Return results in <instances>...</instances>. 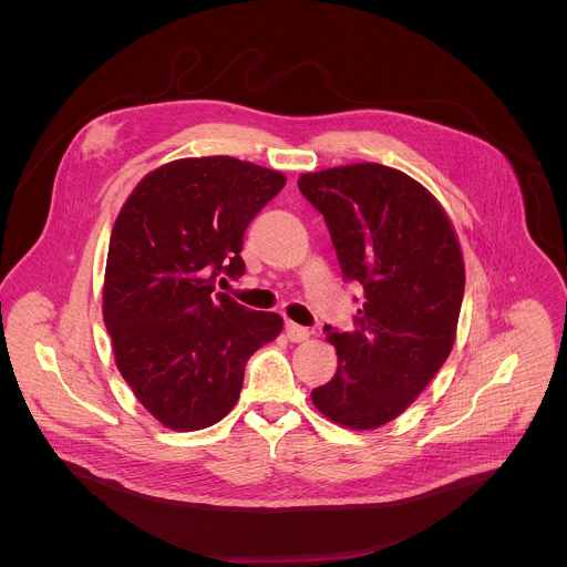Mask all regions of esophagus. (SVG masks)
Listing matches in <instances>:
<instances>
[{
    "label": "esophagus",
    "instance_id": "esophagus-1",
    "mask_svg": "<svg viewBox=\"0 0 567 567\" xmlns=\"http://www.w3.org/2000/svg\"><path fill=\"white\" fill-rule=\"evenodd\" d=\"M286 336H288L292 342H303V340L310 338V329L303 327V324L286 321Z\"/></svg>",
    "mask_w": 567,
    "mask_h": 567
}]
</instances>
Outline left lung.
Here are the masks:
<instances>
[{"mask_svg": "<svg viewBox=\"0 0 567 567\" xmlns=\"http://www.w3.org/2000/svg\"><path fill=\"white\" fill-rule=\"evenodd\" d=\"M299 189L323 214L344 277L364 288L353 333L324 324L338 369L312 402L342 427L378 430L419 398L454 347L461 243L443 205L382 163L308 172Z\"/></svg>", "mask_w": 567, "mask_h": 567, "instance_id": "obj_1", "label": "left lung"}]
</instances>
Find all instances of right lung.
<instances>
[{
    "instance_id": "1",
    "label": "right lung",
    "mask_w": 567,
    "mask_h": 567,
    "mask_svg": "<svg viewBox=\"0 0 567 567\" xmlns=\"http://www.w3.org/2000/svg\"><path fill=\"white\" fill-rule=\"evenodd\" d=\"M286 176L236 157H189L148 172L109 243L102 317L115 364L162 425L194 432L231 412L248 358L284 327L214 292L244 275L243 238Z\"/></svg>"
}]
</instances>
